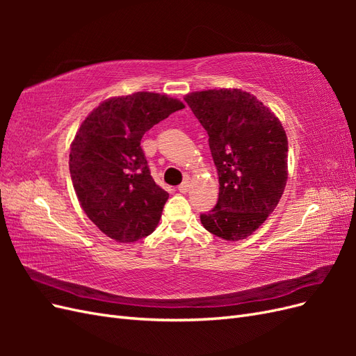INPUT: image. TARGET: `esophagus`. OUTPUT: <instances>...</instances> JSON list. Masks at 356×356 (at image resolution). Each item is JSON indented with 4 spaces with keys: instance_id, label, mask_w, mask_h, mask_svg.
Masks as SVG:
<instances>
[{
    "instance_id": "obj_1",
    "label": "esophagus",
    "mask_w": 356,
    "mask_h": 356,
    "mask_svg": "<svg viewBox=\"0 0 356 356\" xmlns=\"http://www.w3.org/2000/svg\"><path fill=\"white\" fill-rule=\"evenodd\" d=\"M188 188H190V182H188V181H184V182H181V184H179V187H178L179 193H187V191H188Z\"/></svg>"
}]
</instances>
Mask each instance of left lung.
<instances>
[{
	"instance_id": "left-lung-1",
	"label": "left lung",
	"mask_w": 356,
	"mask_h": 356,
	"mask_svg": "<svg viewBox=\"0 0 356 356\" xmlns=\"http://www.w3.org/2000/svg\"><path fill=\"white\" fill-rule=\"evenodd\" d=\"M186 102L209 136L220 195L203 227L225 241H241L267 220L288 178V139L279 118L241 89L203 90Z\"/></svg>"
}]
</instances>
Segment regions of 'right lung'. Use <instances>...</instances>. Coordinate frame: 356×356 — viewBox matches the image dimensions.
Listing matches in <instances>:
<instances>
[{
	"label": "right lung",
	"mask_w": 356,
	"mask_h": 356,
	"mask_svg": "<svg viewBox=\"0 0 356 356\" xmlns=\"http://www.w3.org/2000/svg\"><path fill=\"white\" fill-rule=\"evenodd\" d=\"M182 108L166 95L138 92L102 102L81 123L70 153L72 186L108 238L127 243L154 232L169 195L149 174L141 139Z\"/></svg>",
	"instance_id": "add662e5"
}]
</instances>
